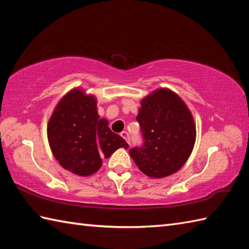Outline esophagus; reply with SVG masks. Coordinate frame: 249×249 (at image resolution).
<instances>
[{"mask_svg": "<svg viewBox=\"0 0 249 249\" xmlns=\"http://www.w3.org/2000/svg\"><path fill=\"white\" fill-rule=\"evenodd\" d=\"M121 137H122V138H124V139L126 140V142H127V143L129 144V137H128V133H127V131H125V130L122 131V133H121Z\"/></svg>", "mask_w": 249, "mask_h": 249, "instance_id": "obj_1", "label": "esophagus"}]
</instances>
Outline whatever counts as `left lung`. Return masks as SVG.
I'll return each mask as SVG.
<instances>
[{"instance_id":"left-lung-1","label":"left lung","mask_w":249,"mask_h":249,"mask_svg":"<svg viewBox=\"0 0 249 249\" xmlns=\"http://www.w3.org/2000/svg\"><path fill=\"white\" fill-rule=\"evenodd\" d=\"M137 115L144 144L129 154L145 176L161 178L183 167L196 142V125L190 110L178 95L167 88L154 89L141 99Z\"/></svg>"}]
</instances>
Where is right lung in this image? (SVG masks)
Here are the masks:
<instances>
[{
    "label": "right lung",
    "mask_w": 249,
    "mask_h": 249,
    "mask_svg": "<svg viewBox=\"0 0 249 249\" xmlns=\"http://www.w3.org/2000/svg\"><path fill=\"white\" fill-rule=\"evenodd\" d=\"M109 122L99 119L97 99L81 88L71 89L52 112L47 137L52 154L60 165L79 177H89L108 158L128 144L109 128Z\"/></svg>",
    "instance_id": "right-lung-1"
}]
</instances>
